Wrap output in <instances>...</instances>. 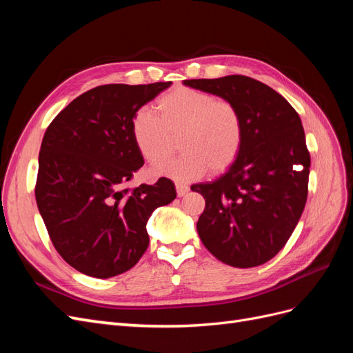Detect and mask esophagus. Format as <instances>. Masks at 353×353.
<instances>
[{
  "mask_svg": "<svg viewBox=\"0 0 353 353\" xmlns=\"http://www.w3.org/2000/svg\"><path fill=\"white\" fill-rule=\"evenodd\" d=\"M175 188H176V194H178V197H183V196H185L188 191H190V187L188 185H185V184H183V183H175Z\"/></svg>",
  "mask_w": 353,
  "mask_h": 353,
  "instance_id": "34e87169",
  "label": "esophagus"
}]
</instances>
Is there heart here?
<instances>
[{"label":"heart","mask_w":353,"mask_h":353,"mask_svg":"<svg viewBox=\"0 0 353 353\" xmlns=\"http://www.w3.org/2000/svg\"><path fill=\"white\" fill-rule=\"evenodd\" d=\"M156 112L143 108L132 121L134 141L141 156L157 165L174 150L181 152L154 169L175 179H194L209 170L221 174L236 162L244 141V119L230 100L210 92L179 87L156 101Z\"/></svg>","instance_id":"obj_1"}]
</instances>
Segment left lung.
<instances>
[{
  "mask_svg": "<svg viewBox=\"0 0 353 353\" xmlns=\"http://www.w3.org/2000/svg\"><path fill=\"white\" fill-rule=\"evenodd\" d=\"M184 83L232 101L244 119L236 162L213 183L191 187L206 201L200 240L223 263L259 266L284 248L305 209L311 156L301 117L281 94L243 74Z\"/></svg>",
  "mask_w": 353,
  "mask_h": 353,
  "instance_id": "1",
  "label": "left lung"
}]
</instances>
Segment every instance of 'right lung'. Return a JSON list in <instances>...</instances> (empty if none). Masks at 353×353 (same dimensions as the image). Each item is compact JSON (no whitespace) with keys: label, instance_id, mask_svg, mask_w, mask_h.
Segmentation results:
<instances>
[{"label":"right lung","instance_id":"add662e5","mask_svg":"<svg viewBox=\"0 0 353 353\" xmlns=\"http://www.w3.org/2000/svg\"><path fill=\"white\" fill-rule=\"evenodd\" d=\"M169 85H100L69 103L42 138L37 205L52 245L85 275L131 270L148 248V218L176 197L168 178L125 188L144 165L134 116Z\"/></svg>","mask_w":353,"mask_h":353}]
</instances>
